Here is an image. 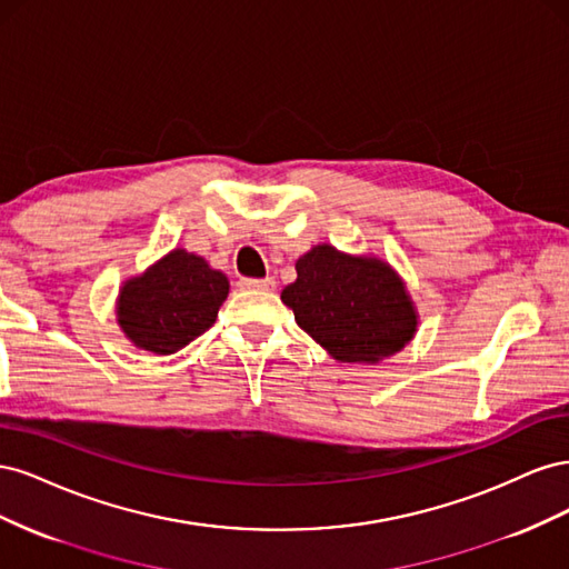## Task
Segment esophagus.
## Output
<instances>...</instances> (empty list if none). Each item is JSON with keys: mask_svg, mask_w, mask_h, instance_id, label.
<instances>
[{"mask_svg": "<svg viewBox=\"0 0 569 569\" xmlns=\"http://www.w3.org/2000/svg\"><path fill=\"white\" fill-rule=\"evenodd\" d=\"M237 284L242 287V289H266V291L274 289V280H272V278H266V280H256V278H242V280H239Z\"/></svg>", "mask_w": 569, "mask_h": 569, "instance_id": "1", "label": "esophagus"}]
</instances>
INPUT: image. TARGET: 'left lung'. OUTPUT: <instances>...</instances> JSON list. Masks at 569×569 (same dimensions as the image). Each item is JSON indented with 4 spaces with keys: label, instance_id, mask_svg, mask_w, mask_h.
Here are the masks:
<instances>
[{
    "label": "left lung",
    "instance_id": "1",
    "mask_svg": "<svg viewBox=\"0 0 569 569\" xmlns=\"http://www.w3.org/2000/svg\"><path fill=\"white\" fill-rule=\"evenodd\" d=\"M282 301L339 363H380L412 341L420 322L406 282L385 258L351 256L332 244L299 258Z\"/></svg>",
    "mask_w": 569,
    "mask_h": 569
}]
</instances>
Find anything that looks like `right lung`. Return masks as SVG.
I'll use <instances>...</instances> for the list:
<instances>
[{"mask_svg": "<svg viewBox=\"0 0 569 569\" xmlns=\"http://www.w3.org/2000/svg\"><path fill=\"white\" fill-rule=\"evenodd\" d=\"M228 295L226 272L178 247L120 284L116 322L134 349L170 356L209 330Z\"/></svg>", "mask_w": 569, "mask_h": 569, "instance_id": "right-lung-1", "label": "right lung"}]
</instances>
